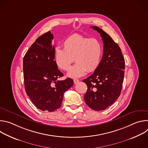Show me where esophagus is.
<instances>
[{
	"instance_id": "esophagus-1",
	"label": "esophagus",
	"mask_w": 148,
	"mask_h": 148,
	"mask_svg": "<svg viewBox=\"0 0 148 148\" xmlns=\"http://www.w3.org/2000/svg\"><path fill=\"white\" fill-rule=\"evenodd\" d=\"M78 82H79V79H74V83L75 84L78 83Z\"/></svg>"
}]
</instances>
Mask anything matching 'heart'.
Here are the masks:
<instances>
[{
  "label": "heart",
  "mask_w": 148,
  "mask_h": 148,
  "mask_svg": "<svg viewBox=\"0 0 148 148\" xmlns=\"http://www.w3.org/2000/svg\"><path fill=\"white\" fill-rule=\"evenodd\" d=\"M102 54L103 46L99 40L73 34L65 40L63 49H56L54 60L56 65L64 71H68L75 60L77 63L67 74L74 78L84 75L87 71L96 70Z\"/></svg>",
  "instance_id": "obj_1"
}]
</instances>
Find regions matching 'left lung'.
I'll list each match as a JSON object with an SVG mask.
<instances>
[{
	"label": "left lung",
	"instance_id": "1",
	"mask_svg": "<svg viewBox=\"0 0 148 148\" xmlns=\"http://www.w3.org/2000/svg\"><path fill=\"white\" fill-rule=\"evenodd\" d=\"M102 37L103 53L96 70L82 80L87 86L84 100L93 110L107 108L120 95L124 78L125 60L121 50L113 39L97 26L91 27Z\"/></svg>",
	"mask_w": 148,
	"mask_h": 148
}]
</instances>
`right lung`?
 Masks as SVG:
<instances>
[{"mask_svg":"<svg viewBox=\"0 0 148 148\" xmlns=\"http://www.w3.org/2000/svg\"><path fill=\"white\" fill-rule=\"evenodd\" d=\"M53 35L49 31L38 37L23 58V77L27 95L42 111L53 112L61 107L64 93L73 86V80L58 70L54 60Z\"/></svg>","mask_w":148,"mask_h":148,"instance_id":"right-lung-1","label":"right lung"}]
</instances>
